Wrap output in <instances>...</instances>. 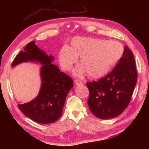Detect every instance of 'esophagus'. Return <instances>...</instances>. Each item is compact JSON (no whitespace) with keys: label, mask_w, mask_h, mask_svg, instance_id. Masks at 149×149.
<instances>
[{"label":"esophagus","mask_w":149,"mask_h":149,"mask_svg":"<svg viewBox=\"0 0 149 149\" xmlns=\"http://www.w3.org/2000/svg\"><path fill=\"white\" fill-rule=\"evenodd\" d=\"M75 84L77 85H81V84H83V82H81V81H79V80H75Z\"/></svg>","instance_id":"esophagus-1"}]
</instances>
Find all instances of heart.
<instances>
[{
    "mask_svg": "<svg viewBox=\"0 0 149 149\" xmlns=\"http://www.w3.org/2000/svg\"><path fill=\"white\" fill-rule=\"evenodd\" d=\"M123 53L122 44L117 41L76 36L72 39L69 47L64 45L59 50L58 60L61 68L68 71L79 56L81 64L74 69L73 74L80 77L87 72L90 78L97 79L106 75Z\"/></svg>",
    "mask_w": 149,
    "mask_h": 149,
    "instance_id": "1",
    "label": "heart"
}]
</instances>
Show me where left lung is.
Wrapping results in <instances>:
<instances>
[{
	"instance_id": "left-lung-1",
	"label": "left lung",
	"mask_w": 149,
	"mask_h": 149,
	"mask_svg": "<svg viewBox=\"0 0 149 149\" xmlns=\"http://www.w3.org/2000/svg\"><path fill=\"white\" fill-rule=\"evenodd\" d=\"M137 77L134 55L125 46L121 59L109 74L97 81L86 83L91 112L104 120L120 115L130 102Z\"/></svg>"
}]
</instances>
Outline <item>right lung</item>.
Listing matches in <instances>:
<instances>
[{
    "label": "right lung",
    "mask_w": 149,
    "mask_h": 149,
    "mask_svg": "<svg viewBox=\"0 0 149 149\" xmlns=\"http://www.w3.org/2000/svg\"><path fill=\"white\" fill-rule=\"evenodd\" d=\"M53 56L40 49L35 41L29 43L12 63L13 68L20 63L31 62L42 65L40 68L41 88L37 97L29 102L20 104L18 108L28 118L42 124L57 121L61 116L66 96L74 86L73 80L60 72L52 62Z\"/></svg>",
    "instance_id": "obj_1"
}]
</instances>
